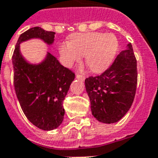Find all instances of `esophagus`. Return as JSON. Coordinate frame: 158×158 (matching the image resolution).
<instances>
[{
  "label": "esophagus",
  "mask_w": 158,
  "mask_h": 158,
  "mask_svg": "<svg viewBox=\"0 0 158 158\" xmlns=\"http://www.w3.org/2000/svg\"><path fill=\"white\" fill-rule=\"evenodd\" d=\"M76 78L78 79H79V80H82V81H83V80L85 79V76H84V75H79V74H77V75H76Z\"/></svg>",
  "instance_id": "obj_1"
}]
</instances>
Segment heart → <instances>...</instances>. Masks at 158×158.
<instances>
[{"label":"heart","instance_id":"1","mask_svg":"<svg viewBox=\"0 0 158 158\" xmlns=\"http://www.w3.org/2000/svg\"><path fill=\"white\" fill-rule=\"evenodd\" d=\"M118 48L114 35L101 32L76 33L70 36V41L61 44L59 52L66 66H72L85 56L88 69L92 72H101L110 66Z\"/></svg>","mask_w":158,"mask_h":158}]
</instances>
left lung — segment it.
Returning a JSON list of instances; mask_svg holds the SVG:
<instances>
[{
    "mask_svg": "<svg viewBox=\"0 0 158 158\" xmlns=\"http://www.w3.org/2000/svg\"><path fill=\"white\" fill-rule=\"evenodd\" d=\"M137 85V63L131 44L107 70L85 79L92 115L103 123H114L127 113Z\"/></svg>",
    "mask_w": 158,
    "mask_h": 158,
    "instance_id": "obj_1",
    "label": "left lung"
}]
</instances>
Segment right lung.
<instances>
[{"label": "right lung", "mask_w": 158, "mask_h": 158, "mask_svg": "<svg viewBox=\"0 0 158 158\" xmlns=\"http://www.w3.org/2000/svg\"><path fill=\"white\" fill-rule=\"evenodd\" d=\"M54 37L53 31L30 28L19 36L12 57L14 85L22 110L33 125L44 131L56 129L63 121L62 104L75 75L50 52L40 63H29L21 54L20 44L40 39L51 45Z\"/></svg>", "instance_id": "add662e5"}]
</instances>
